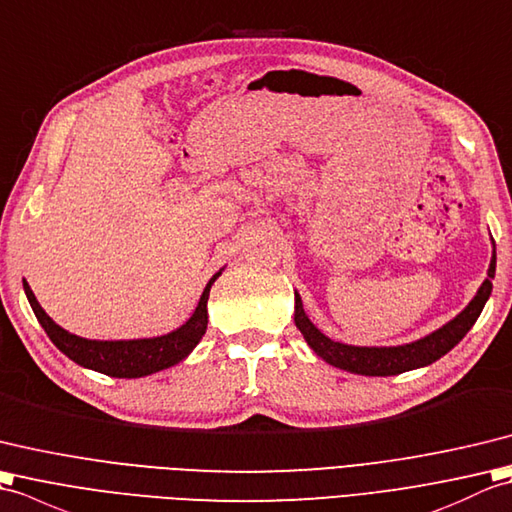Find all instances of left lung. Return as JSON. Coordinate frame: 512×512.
Returning <instances> with one entry per match:
<instances>
[{
    "mask_svg": "<svg viewBox=\"0 0 512 512\" xmlns=\"http://www.w3.org/2000/svg\"><path fill=\"white\" fill-rule=\"evenodd\" d=\"M493 278L495 254L491 260V267H488V278L482 282L478 295L469 302L467 309L458 317H453L449 324L438 328L436 333L405 346L359 348L333 342V339H328L324 333L317 331L313 322L306 317L298 293H295V326L300 328L306 344H309L326 363H331V366L355 374H366V377H392V374L429 366V363H434L442 355H447V352L471 331V326L478 322L488 295L493 291Z\"/></svg>",
    "mask_w": 512,
    "mask_h": 512,
    "instance_id": "1",
    "label": "left lung"
}]
</instances>
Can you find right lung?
Wrapping results in <instances>:
<instances>
[{
    "label": "right lung",
    "mask_w": 512,
    "mask_h": 512,
    "mask_svg": "<svg viewBox=\"0 0 512 512\" xmlns=\"http://www.w3.org/2000/svg\"><path fill=\"white\" fill-rule=\"evenodd\" d=\"M219 274L210 278L206 289L201 293V300L197 304L195 313H192V317L184 326L162 337L133 339V342H94V339H83L78 335L67 333L65 328L54 324L52 317L41 309L26 280H24V289L34 315H37L43 331L52 339V344L61 352H65L72 361H76L78 366L102 372L107 374V377L138 379V377H146V374L175 366V363H179L181 359H186L190 355V350L201 342V337L206 333V326H208L210 287L212 282L219 278Z\"/></svg>",
    "instance_id": "1"
}]
</instances>
